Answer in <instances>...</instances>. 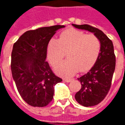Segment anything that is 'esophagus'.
Returning <instances> with one entry per match:
<instances>
[{
	"mask_svg": "<svg viewBox=\"0 0 125 125\" xmlns=\"http://www.w3.org/2000/svg\"><path fill=\"white\" fill-rule=\"evenodd\" d=\"M63 81L65 82H70L72 81V79H67V78H64L63 80Z\"/></svg>",
	"mask_w": 125,
	"mask_h": 125,
	"instance_id": "obj_1",
	"label": "esophagus"
}]
</instances>
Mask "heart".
<instances>
[{
  "label": "heart",
  "instance_id": "b5f03b06",
  "mask_svg": "<svg viewBox=\"0 0 125 125\" xmlns=\"http://www.w3.org/2000/svg\"><path fill=\"white\" fill-rule=\"evenodd\" d=\"M100 42L93 34L70 29L63 31L60 39L52 38L47 47V58L52 64L61 62L67 53L68 59L55 67L56 73L72 76L80 70H89L99 55Z\"/></svg>",
  "mask_w": 125,
  "mask_h": 125
}]
</instances>
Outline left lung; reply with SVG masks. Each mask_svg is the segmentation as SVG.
<instances>
[{"mask_svg": "<svg viewBox=\"0 0 125 125\" xmlns=\"http://www.w3.org/2000/svg\"><path fill=\"white\" fill-rule=\"evenodd\" d=\"M72 25L79 29L94 33L100 42L98 57L90 70L78 78L81 83V89L75 95L80 104L92 106L104 100L111 86L113 73L115 70L116 58L112 41L101 30L88 25Z\"/></svg>", "mask_w": 125, "mask_h": 125, "instance_id": "left-lung-1", "label": "left lung"}]
</instances>
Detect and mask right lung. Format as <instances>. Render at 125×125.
<instances>
[{
    "label": "right lung",
    "instance_id": "1",
    "mask_svg": "<svg viewBox=\"0 0 125 125\" xmlns=\"http://www.w3.org/2000/svg\"><path fill=\"white\" fill-rule=\"evenodd\" d=\"M64 25L26 31L13 45L11 72L18 92L28 104L43 107L53 98L54 86L62 80L45 61L47 47L56 31Z\"/></svg>",
    "mask_w": 125,
    "mask_h": 125
}]
</instances>
